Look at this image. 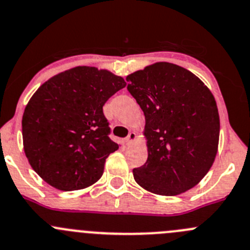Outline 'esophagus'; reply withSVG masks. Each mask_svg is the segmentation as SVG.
Here are the masks:
<instances>
[{
    "label": "esophagus",
    "mask_w": 250,
    "mask_h": 250,
    "mask_svg": "<svg viewBox=\"0 0 250 250\" xmlns=\"http://www.w3.org/2000/svg\"><path fill=\"white\" fill-rule=\"evenodd\" d=\"M135 139H137V134H135L134 132H130L129 134H128V137L125 138V144L130 145Z\"/></svg>",
    "instance_id": "1"
}]
</instances>
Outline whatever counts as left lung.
Instances as JSON below:
<instances>
[{
  "label": "left lung",
  "mask_w": 250,
  "mask_h": 250,
  "mask_svg": "<svg viewBox=\"0 0 250 250\" xmlns=\"http://www.w3.org/2000/svg\"><path fill=\"white\" fill-rule=\"evenodd\" d=\"M128 91L145 116L147 160L135 182L159 195L197 186L215 161L220 117L207 85L188 69L157 62L127 77Z\"/></svg>",
  "instance_id": "obj_1"
}]
</instances>
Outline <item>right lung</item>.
I'll return each mask as SVG.
<instances>
[{
    "instance_id": "1",
    "label": "right lung",
    "mask_w": 250,
    "mask_h": 250,
    "mask_svg": "<svg viewBox=\"0 0 250 250\" xmlns=\"http://www.w3.org/2000/svg\"><path fill=\"white\" fill-rule=\"evenodd\" d=\"M125 86L106 69L79 66L58 73L29 100L21 120L25 156L60 190H78L101 178L118 144L110 139L106 101Z\"/></svg>"
}]
</instances>
